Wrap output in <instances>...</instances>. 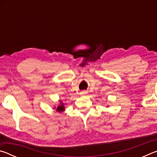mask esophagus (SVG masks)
<instances>
[{
    "mask_svg": "<svg viewBox=\"0 0 157 157\" xmlns=\"http://www.w3.org/2000/svg\"><path fill=\"white\" fill-rule=\"evenodd\" d=\"M84 94H85V93H84Z\"/></svg>",
    "mask_w": 157,
    "mask_h": 157,
    "instance_id": "34e87169",
    "label": "esophagus"
}]
</instances>
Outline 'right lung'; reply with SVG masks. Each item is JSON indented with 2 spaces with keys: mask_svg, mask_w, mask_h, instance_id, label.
<instances>
[{
  "mask_svg": "<svg viewBox=\"0 0 157 157\" xmlns=\"http://www.w3.org/2000/svg\"><path fill=\"white\" fill-rule=\"evenodd\" d=\"M55 109H56V111L57 112H63V111H65V107H64V104H63V102H62V100H59V105L58 106V107H54Z\"/></svg>",
  "mask_w": 157,
  "mask_h": 157,
  "instance_id": "obj_1",
  "label": "right lung"
}]
</instances>
